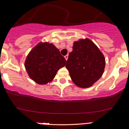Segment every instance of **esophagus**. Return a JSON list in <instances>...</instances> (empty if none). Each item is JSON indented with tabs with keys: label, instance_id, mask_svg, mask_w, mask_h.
Listing matches in <instances>:
<instances>
[{
	"label": "esophagus",
	"instance_id": "obj_1",
	"mask_svg": "<svg viewBox=\"0 0 129 129\" xmlns=\"http://www.w3.org/2000/svg\"><path fill=\"white\" fill-rule=\"evenodd\" d=\"M65 57V58H66V60H67V59H68V55H66V56H65L64 57Z\"/></svg>",
	"mask_w": 129,
	"mask_h": 129
}]
</instances>
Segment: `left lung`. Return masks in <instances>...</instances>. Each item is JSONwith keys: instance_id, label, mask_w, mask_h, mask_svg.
Here are the masks:
<instances>
[{"instance_id": "1", "label": "left lung", "mask_w": 129, "mask_h": 129, "mask_svg": "<svg viewBox=\"0 0 129 129\" xmlns=\"http://www.w3.org/2000/svg\"><path fill=\"white\" fill-rule=\"evenodd\" d=\"M66 68L73 82L81 88H88L97 82L104 71L105 61L102 53L90 40L74 42Z\"/></svg>"}]
</instances>
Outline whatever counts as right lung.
<instances>
[{"label": "right lung", "mask_w": 129, "mask_h": 129, "mask_svg": "<svg viewBox=\"0 0 129 129\" xmlns=\"http://www.w3.org/2000/svg\"><path fill=\"white\" fill-rule=\"evenodd\" d=\"M66 60L52 44L40 42L26 58L25 67L30 78L39 84L54 79L57 72L66 66Z\"/></svg>", "instance_id": "1"}]
</instances>
